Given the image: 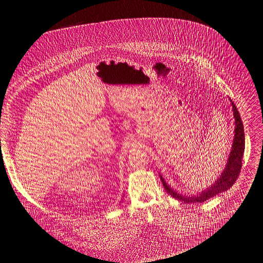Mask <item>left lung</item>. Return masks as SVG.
<instances>
[{"instance_id":"obj_1","label":"left lung","mask_w":263,"mask_h":263,"mask_svg":"<svg viewBox=\"0 0 263 263\" xmlns=\"http://www.w3.org/2000/svg\"><path fill=\"white\" fill-rule=\"evenodd\" d=\"M231 103L233 106V112H234V118H235V135H234V142L232 145V150L230 152L229 159H227V163L225 165V168L223 169V172L221 173V176L215 181L213 185L207 187L202 192H199L197 195L185 196L183 194H179L178 191L171 188V186L166 183L164 178L160 174L165 190L172 198L180 200L184 203H202L208 199L221 194V192L229 190L238 179L241 166H242L241 160L244 153V147H246V137H244V127L242 124L239 111L237 110V107L235 106L232 100H231Z\"/></svg>"}]
</instances>
